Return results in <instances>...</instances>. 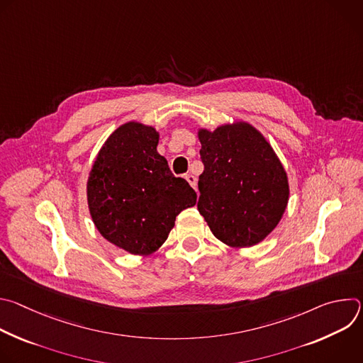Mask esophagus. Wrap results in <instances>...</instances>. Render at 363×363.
Returning <instances> with one entry per match:
<instances>
[{"label":"esophagus","instance_id":"34e87169","mask_svg":"<svg viewBox=\"0 0 363 363\" xmlns=\"http://www.w3.org/2000/svg\"><path fill=\"white\" fill-rule=\"evenodd\" d=\"M185 178H186V181L189 182V185H191L194 189H196V177L192 175V174H188Z\"/></svg>","mask_w":363,"mask_h":363}]
</instances>
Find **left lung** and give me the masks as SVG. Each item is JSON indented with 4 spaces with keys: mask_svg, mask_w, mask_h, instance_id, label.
Segmentation results:
<instances>
[{
    "mask_svg": "<svg viewBox=\"0 0 363 363\" xmlns=\"http://www.w3.org/2000/svg\"><path fill=\"white\" fill-rule=\"evenodd\" d=\"M198 211L233 248L262 242L280 223L290 196L287 172L264 135L244 121L199 128Z\"/></svg>",
    "mask_w": 363,
    "mask_h": 363,
    "instance_id": "1",
    "label": "left lung"
}]
</instances>
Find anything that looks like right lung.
Instances as JSON below:
<instances>
[{
    "instance_id": "add662e5",
    "label": "right lung",
    "mask_w": 363,
    "mask_h": 363,
    "mask_svg": "<svg viewBox=\"0 0 363 363\" xmlns=\"http://www.w3.org/2000/svg\"><path fill=\"white\" fill-rule=\"evenodd\" d=\"M160 132L130 121L100 147L89 172L90 217L103 238L133 255H150L168 238L177 216L196 194L175 178L158 153Z\"/></svg>"
}]
</instances>
